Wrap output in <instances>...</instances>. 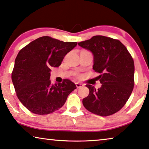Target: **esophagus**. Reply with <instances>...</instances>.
<instances>
[{
  "label": "esophagus",
  "mask_w": 149,
  "mask_h": 149,
  "mask_svg": "<svg viewBox=\"0 0 149 149\" xmlns=\"http://www.w3.org/2000/svg\"><path fill=\"white\" fill-rule=\"evenodd\" d=\"M75 85H76V87H77V89H79V88L82 87H83V86H84L83 84L80 83H75Z\"/></svg>",
  "instance_id": "1"
}]
</instances>
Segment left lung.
I'll list each match as a JSON object with an SVG mask.
<instances>
[{
	"label": "left lung",
	"mask_w": 149,
	"mask_h": 149,
	"mask_svg": "<svg viewBox=\"0 0 149 149\" xmlns=\"http://www.w3.org/2000/svg\"><path fill=\"white\" fill-rule=\"evenodd\" d=\"M93 55V69L100 73L101 87L97 90L86 85L89 94L83 100L88 111L107 116L120 110L132 93L134 64L128 49L120 41L102 36L78 43Z\"/></svg>",
	"instance_id": "8db88e82"
}]
</instances>
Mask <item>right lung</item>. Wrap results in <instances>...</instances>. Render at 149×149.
I'll return each instance as SVG.
<instances>
[{
    "instance_id": "1",
    "label": "right lung",
    "mask_w": 149,
    "mask_h": 149,
    "mask_svg": "<svg viewBox=\"0 0 149 149\" xmlns=\"http://www.w3.org/2000/svg\"><path fill=\"white\" fill-rule=\"evenodd\" d=\"M77 45L43 36L19 51L11 78L17 97L28 110L39 115L52 113L63 106L68 95L77 89L68 79L55 85L49 80L50 68L58 67Z\"/></svg>"
}]
</instances>
